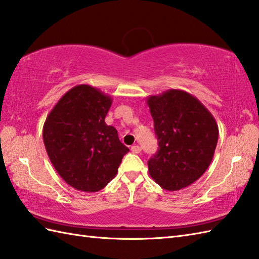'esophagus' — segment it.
Listing matches in <instances>:
<instances>
[{"label": "esophagus", "instance_id": "esophagus-1", "mask_svg": "<svg viewBox=\"0 0 259 259\" xmlns=\"http://www.w3.org/2000/svg\"><path fill=\"white\" fill-rule=\"evenodd\" d=\"M131 151H133L134 153H139L141 151V149L138 145H134L133 147H131Z\"/></svg>", "mask_w": 259, "mask_h": 259}]
</instances>
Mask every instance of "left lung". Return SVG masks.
<instances>
[{
    "instance_id": "left-lung-1",
    "label": "left lung",
    "mask_w": 259,
    "mask_h": 259,
    "mask_svg": "<svg viewBox=\"0 0 259 259\" xmlns=\"http://www.w3.org/2000/svg\"><path fill=\"white\" fill-rule=\"evenodd\" d=\"M159 149L148 161L150 177L176 191L194 184L210 164L218 125L209 110L190 93L170 89L147 98Z\"/></svg>"
}]
</instances>
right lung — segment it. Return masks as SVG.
<instances>
[{"mask_svg":"<svg viewBox=\"0 0 259 259\" xmlns=\"http://www.w3.org/2000/svg\"><path fill=\"white\" fill-rule=\"evenodd\" d=\"M112 98L89 84L73 87L60 99L43 125V141L54 169L74 189L96 192L118 172L129 151L106 115Z\"/></svg>","mask_w":259,"mask_h":259,"instance_id":"add662e5","label":"right lung"}]
</instances>
